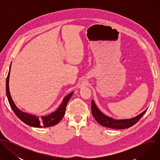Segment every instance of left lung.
Instances as JSON below:
<instances>
[{
  "mask_svg": "<svg viewBox=\"0 0 160 160\" xmlns=\"http://www.w3.org/2000/svg\"><path fill=\"white\" fill-rule=\"evenodd\" d=\"M148 108L140 114L129 119H115L103 113L97 107L94 100H92V113L95 120L102 126L109 128L122 129L129 128L134 125L137 121L145 113Z\"/></svg>",
  "mask_w": 160,
  "mask_h": 160,
  "instance_id": "1",
  "label": "left lung"
}]
</instances>
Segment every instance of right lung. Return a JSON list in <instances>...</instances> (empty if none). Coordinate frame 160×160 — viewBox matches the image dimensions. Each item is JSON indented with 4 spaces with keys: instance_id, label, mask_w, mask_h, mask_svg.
<instances>
[{
    "instance_id": "obj_1",
    "label": "right lung",
    "mask_w": 160,
    "mask_h": 160,
    "mask_svg": "<svg viewBox=\"0 0 160 160\" xmlns=\"http://www.w3.org/2000/svg\"><path fill=\"white\" fill-rule=\"evenodd\" d=\"M12 63L10 66L8 74L6 80V93L8 98V102L10 105L14 112L15 114L27 125L34 127V128H48L51 127L54 125L58 124L63 118L65 113V110L70 98L72 95L74 91L71 92L68 95L65 96L60 105L58 108L53 112L50 113L46 116H38L37 115L30 114L26 112H22L20 110L14 103L9 89V78H10V69H11Z\"/></svg>"
}]
</instances>
